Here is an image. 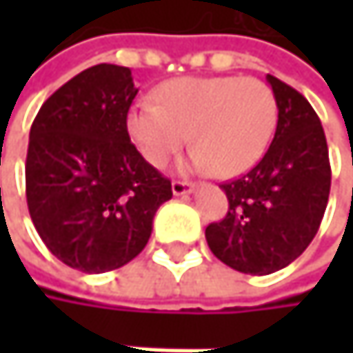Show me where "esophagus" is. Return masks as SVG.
Listing matches in <instances>:
<instances>
[{"label": "esophagus", "mask_w": 353, "mask_h": 353, "mask_svg": "<svg viewBox=\"0 0 353 353\" xmlns=\"http://www.w3.org/2000/svg\"><path fill=\"white\" fill-rule=\"evenodd\" d=\"M172 192H174V196L192 194V192H194V183H188V181H174V183H172Z\"/></svg>", "instance_id": "1"}]
</instances>
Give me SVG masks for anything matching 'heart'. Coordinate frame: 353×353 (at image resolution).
I'll use <instances>...</instances> for the list:
<instances>
[{
	"mask_svg": "<svg viewBox=\"0 0 353 353\" xmlns=\"http://www.w3.org/2000/svg\"><path fill=\"white\" fill-rule=\"evenodd\" d=\"M155 101L126 116L130 141L153 168H163L190 132L185 170L239 176L263 157L278 124L276 96L257 77H176L157 88Z\"/></svg>",
	"mask_w": 353,
	"mask_h": 353,
	"instance_id": "heart-1",
	"label": "heart"
}]
</instances>
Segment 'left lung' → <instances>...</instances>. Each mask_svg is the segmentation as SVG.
<instances>
[{
  "label": "left lung",
  "instance_id": "obj_1",
  "mask_svg": "<svg viewBox=\"0 0 353 353\" xmlns=\"http://www.w3.org/2000/svg\"><path fill=\"white\" fill-rule=\"evenodd\" d=\"M278 124L261 161L245 176L223 183L229 212L206 227L210 251L229 268L265 276L292 263L317 235L331 168L317 112L294 88L265 75Z\"/></svg>",
  "mask_w": 353,
  "mask_h": 353
}]
</instances>
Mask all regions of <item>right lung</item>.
I'll list each match as a JSON object with an SVG mask.
<instances>
[{"label": "right lung", "instance_id": "right-lung-1", "mask_svg": "<svg viewBox=\"0 0 353 353\" xmlns=\"http://www.w3.org/2000/svg\"><path fill=\"white\" fill-rule=\"evenodd\" d=\"M137 92L128 67L94 65L59 88L30 128V219L48 251L85 274L134 259L172 198V181L143 159L126 130Z\"/></svg>", "mask_w": 353, "mask_h": 353}]
</instances>
